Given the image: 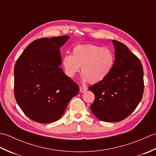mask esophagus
Returning a JSON list of instances; mask_svg holds the SVG:
<instances>
[{
    "mask_svg": "<svg viewBox=\"0 0 156 156\" xmlns=\"http://www.w3.org/2000/svg\"><path fill=\"white\" fill-rule=\"evenodd\" d=\"M87 90V87H80V92H84Z\"/></svg>",
    "mask_w": 156,
    "mask_h": 156,
    "instance_id": "esophagus-1",
    "label": "esophagus"
}]
</instances>
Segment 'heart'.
<instances>
[{
    "label": "heart",
    "instance_id": "heart-1",
    "mask_svg": "<svg viewBox=\"0 0 156 156\" xmlns=\"http://www.w3.org/2000/svg\"><path fill=\"white\" fill-rule=\"evenodd\" d=\"M115 62V55L111 49L92 44L76 45L72 49V55H66L62 59L63 67L69 77H74L81 67L82 80L92 84L107 78Z\"/></svg>",
    "mask_w": 156,
    "mask_h": 156
}]
</instances>
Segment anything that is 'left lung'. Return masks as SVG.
<instances>
[{"instance_id":"obj_1","label":"left lung","mask_w":156,"mask_h":156,"mask_svg":"<svg viewBox=\"0 0 156 156\" xmlns=\"http://www.w3.org/2000/svg\"><path fill=\"white\" fill-rule=\"evenodd\" d=\"M115 62L110 74L104 80L91 86L95 96L90 110L99 120L119 122L130 115L144 94V70L136 55L125 44L112 40Z\"/></svg>"}]
</instances>
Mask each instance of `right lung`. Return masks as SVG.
Listing matches in <instances>:
<instances>
[{
	"instance_id": "1",
	"label": "right lung",
	"mask_w": 156,
	"mask_h": 156,
	"mask_svg": "<svg viewBox=\"0 0 156 156\" xmlns=\"http://www.w3.org/2000/svg\"><path fill=\"white\" fill-rule=\"evenodd\" d=\"M68 35L38 39L19 56L14 68V93L23 112L41 123L58 121L69 101L79 92L78 85L60 67L59 48Z\"/></svg>"
}]
</instances>
